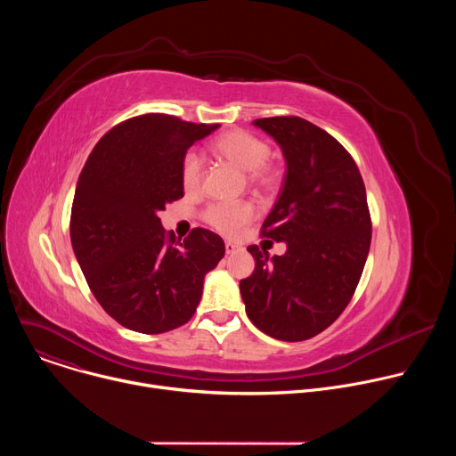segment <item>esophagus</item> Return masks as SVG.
<instances>
[{"label":"esophagus","instance_id":"esophagus-1","mask_svg":"<svg viewBox=\"0 0 456 456\" xmlns=\"http://www.w3.org/2000/svg\"><path fill=\"white\" fill-rule=\"evenodd\" d=\"M240 248V245H236V243H232V241H225V252L227 254H232V252H236Z\"/></svg>","mask_w":456,"mask_h":456}]
</instances>
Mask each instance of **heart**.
Wrapping results in <instances>:
<instances>
[{"label":"heart","instance_id":"heart-1","mask_svg":"<svg viewBox=\"0 0 456 456\" xmlns=\"http://www.w3.org/2000/svg\"><path fill=\"white\" fill-rule=\"evenodd\" d=\"M213 151L224 162L234 166L236 169L247 173V182L262 192H271L281 183V171L271 166L267 160L271 157V146L254 137L243 129H232L224 134L213 144ZM204 162L197 151L185 153L182 160V183L187 191L197 189L202 182ZM254 216V208L248 202L238 204H213L204 213L206 222L216 231L234 236L241 231Z\"/></svg>","mask_w":456,"mask_h":456}]
</instances>
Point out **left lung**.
I'll return each instance as SVG.
<instances>
[{
  "label": "left lung",
  "instance_id": "8db88e82",
  "mask_svg": "<svg viewBox=\"0 0 456 456\" xmlns=\"http://www.w3.org/2000/svg\"><path fill=\"white\" fill-rule=\"evenodd\" d=\"M281 148L287 173L262 236L285 241L283 256L247 247L254 273L240 281L256 329L280 341H305L341 315L361 280L371 220L350 153L301 117L256 118Z\"/></svg>",
  "mask_w": 456,
  "mask_h": 456
}]
</instances>
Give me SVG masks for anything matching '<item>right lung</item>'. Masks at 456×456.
Segmentation results:
<instances>
[{"label": "right lung", "mask_w": 456, "mask_h": 456, "mask_svg": "<svg viewBox=\"0 0 456 456\" xmlns=\"http://www.w3.org/2000/svg\"><path fill=\"white\" fill-rule=\"evenodd\" d=\"M218 124L173 115L127 118L95 144L76 185L70 238L86 283L122 327L162 334L187 322L204 278L225 254L224 240L192 229L176 240L160 211L183 197L182 160Z\"/></svg>", "instance_id": "right-lung-1"}]
</instances>
